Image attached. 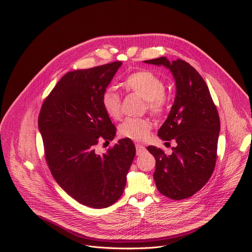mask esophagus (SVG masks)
<instances>
[{"label":"esophagus","mask_w":252,"mask_h":252,"mask_svg":"<svg viewBox=\"0 0 252 252\" xmlns=\"http://www.w3.org/2000/svg\"><path fill=\"white\" fill-rule=\"evenodd\" d=\"M135 149H136V155H137V156H140V155H142V154H145L146 151H147L145 147L140 146V145H136V146H135Z\"/></svg>","instance_id":"1"}]
</instances>
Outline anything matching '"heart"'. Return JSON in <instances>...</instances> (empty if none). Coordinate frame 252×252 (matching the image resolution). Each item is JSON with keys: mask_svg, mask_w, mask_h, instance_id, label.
I'll return each instance as SVG.
<instances>
[{"mask_svg": "<svg viewBox=\"0 0 252 252\" xmlns=\"http://www.w3.org/2000/svg\"><path fill=\"white\" fill-rule=\"evenodd\" d=\"M124 87L146 99V107L157 117L163 116L168 109V97L165 95V84L158 76L148 70L129 74L124 81ZM101 104L106 115L119 120L122 116V100L118 93L106 90L101 96ZM153 128L150 119L127 118L120 126V133L126 138L140 141L146 139Z\"/></svg>", "mask_w": 252, "mask_h": 252, "instance_id": "heart-1", "label": "heart"}]
</instances>
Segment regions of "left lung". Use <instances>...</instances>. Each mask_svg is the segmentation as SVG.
<instances>
[{"mask_svg": "<svg viewBox=\"0 0 252 252\" xmlns=\"http://www.w3.org/2000/svg\"><path fill=\"white\" fill-rule=\"evenodd\" d=\"M145 63L169 68L176 86L174 103L158 130L162 140H174L176 147L170 156L157 147L147 148L156 158L155 182L168 198H189L214 170L220 130L219 112L204 80L189 63L181 59L170 63L165 57Z\"/></svg>", "mask_w": 252, "mask_h": 252, "instance_id": "obj_1", "label": "left lung"}]
</instances>
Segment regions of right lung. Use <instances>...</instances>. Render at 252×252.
<instances>
[{"label": "right lung", "instance_id": "add662e5", "mask_svg": "<svg viewBox=\"0 0 252 252\" xmlns=\"http://www.w3.org/2000/svg\"><path fill=\"white\" fill-rule=\"evenodd\" d=\"M122 62L65 74L43 102L39 129L45 158L59 186L78 202L94 208L122 196L135 147L124 138L97 155L99 139L113 140L117 128L104 112L101 96Z\"/></svg>", "mask_w": 252, "mask_h": 252}]
</instances>
